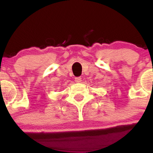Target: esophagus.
I'll use <instances>...</instances> for the list:
<instances>
[{
    "mask_svg": "<svg viewBox=\"0 0 153 153\" xmlns=\"http://www.w3.org/2000/svg\"><path fill=\"white\" fill-rule=\"evenodd\" d=\"M75 81L76 82H81V77H76V78H75Z\"/></svg>",
    "mask_w": 153,
    "mask_h": 153,
    "instance_id": "esophagus-1",
    "label": "esophagus"
}]
</instances>
